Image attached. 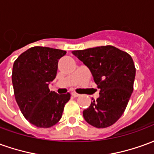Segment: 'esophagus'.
<instances>
[{
    "instance_id": "34e87169",
    "label": "esophagus",
    "mask_w": 154,
    "mask_h": 154,
    "mask_svg": "<svg viewBox=\"0 0 154 154\" xmlns=\"http://www.w3.org/2000/svg\"><path fill=\"white\" fill-rule=\"evenodd\" d=\"M72 97H80V95H79V94L76 93V92H72Z\"/></svg>"
}]
</instances>
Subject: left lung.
I'll use <instances>...</instances> for the list:
<instances>
[{"mask_svg": "<svg viewBox=\"0 0 154 154\" xmlns=\"http://www.w3.org/2000/svg\"><path fill=\"white\" fill-rule=\"evenodd\" d=\"M72 54L89 68L100 89L97 100L92 99L83 110L84 119L97 128L112 125L123 115L134 90L136 70L132 57L111 45Z\"/></svg>", "mask_w": 154, "mask_h": 154, "instance_id": "left-lung-1", "label": "left lung"}]
</instances>
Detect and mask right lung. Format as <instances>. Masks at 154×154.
<instances>
[{
    "label": "right lung",
    "instance_id": "add662e5",
    "mask_svg": "<svg viewBox=\"0 0 154 154\" xmlns=\"http://www.w3.org/2000/svg\"><path fill=\"white\" fill-rule=\"evenodd\" d=\"M66 51L48 47H32L15 61L12 84L16 102L29 122L39 128H49L60 120L70 94L50 91L57 63Z\"/></svg>",
    "mask_w": 154,
    "mask_h": 154
}]
</instances>
